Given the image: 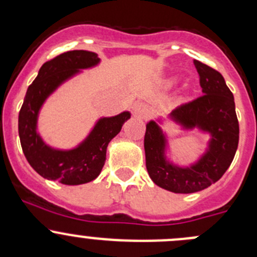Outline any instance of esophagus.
Masks as SVG:
<instances>
[{
  "label": "esophagus",
  "instance_id": "34e87169",
  "mask_svg": "<svg viewBox=\"0 0 257 257\" xmlns=\"http://www.w3.org/2000/svg\"><path fill=\"white\" fill-rule=\"evenodd\" d=\"M133 112L137 116H139V118L145 119V118H148V116H149L150 109H149V107H148L147 104H144V103H138V104L134 105Z\"/></svg>",
  "mask_w": 257,
  "mask_h": 257
}]
</instances>
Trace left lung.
<instances>
[{
    "instance_id": "obj_1",
    "label": "left lung",
    "mask_w": 257,
    "mask_h": 257,
    "mask_svg": "<svg viewBox=\"0 0 257 257\" xmlns=\"http://www.w3.org/2000/svg\"><path fill=\"white\" fill-rule=\"evenodd\" d=\"M194 66L204 94L179 105L170 113V118L184 128H199L211 136L205 154L191 167H178L167 160V138L154 120L147 124L144 137L149 177L160 188L179 194L195 193L216 183L231 164L239 144L234 95L224 77L196 59Z\"/></svg>"
}]
</instances>
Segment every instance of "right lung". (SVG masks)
Listing matches in <instances>:
<instances>
[{"label": "right lung", "mask_w": 257, "mask_h": 257, "mask_svg": "<svg viewBox=\"0 0 257 257\" xmlns=\"http://www.w3.org/2000/svg\"><path fill=\"white\" fill-rule=\"evenodd\" d=\"M99 61L94 52L83 49L64 52L46 62L28 87L18 115V134L26 159L45 179L64 185H79L94 180L105 163L108 144L131 118L129 112L100 118L84 142L71 150L48 147L37 133L38 113L48 95L79 69L90 68Z\"/></svg>", "instance_id": "right-lung-1"}]
</instances>
